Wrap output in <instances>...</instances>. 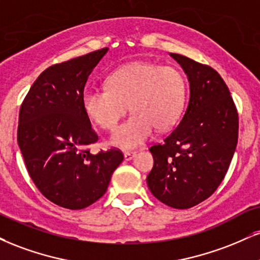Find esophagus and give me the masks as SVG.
<instances>
[{
    "label": "esophagus",
    "mask_w": 260,
    "mask_h": 260,
    "mask_svg": "<svg viewBox=\"0 0 260 260\" xmlns=\"http://www.w3.org/2000/svg\"><path fill=\"white\" fill-rule=\"evenodd\" d=\"M123 155H124V160L131 161V160H133L134 157H136L137 152L136 151H126Z\"/></svg>",
    "instance_id": "34e87169"
}]
</instances>
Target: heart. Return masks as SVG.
Returning a JSON list of instances; mask_svg holds the SVG:
<instances>
[{
    "label": "heart",
    "instance_id": "1",
    "mask_svg": "<svg viewBox=\"0 0 260 260\" xmlns=\"http://www.w3.org/2000/svg\"><path fill=\"white\" fill-rule=\"evenodd\" d=\"M108 89H87L82 106L93 123L114 131L127 112L111 143L123 149L142 145L152 131H166L179 118L186 99V83L177 69L146 61H134L116 69L106 77Z\"/></svg>",
    "mask_w": 260,
    "mask_h": 260
}]
</instances>
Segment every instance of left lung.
Returning <instances> with one entry per match:
<instances>
[{"label": "left lung", "instance_id": "obj_1", "mask_svg": "<svg viewBox=\"0 0 260 260\" xmlns=\"http://www.w3.org/2000/svg\"><path fill=\"white\" fill-rule=\"evenodd\" d=\"M189 81L187 108L173 132L150 148L154 167L146 183L156 199L186 209L220 185L239 137V115L220 75L184 55L170 53Z\"/></svg>", "mask_w": 260, "mask_h": 260}]
</instances>
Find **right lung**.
<instances>
[{
	"mask_svg": "<svg viewBox=\"0 0 260 260\" xmlns=\"http://www.w3.org/2000/svg\"><path fill=\"white\" fill-rule=\"evenodd\" d=\"M109 48L55 64L37 77L19 112L18 145L37 189L60 207L82 209L108 190L120 150L89 154L98 142L83 110L84 86Z\"/></svg>",
	"mask_w": 260,
	"mask_h": 260,
	"instance_id": "right-lung-1",
	"label": "right lung"
}]
</instances>
